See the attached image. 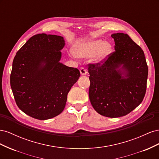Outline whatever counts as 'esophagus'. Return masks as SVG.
I'll return each mask as SVG.
<instances>
[{
  "mask_svg": "<svg viewBox=\"0 0 159 159\" xmlns=\"http://www.w3.org/2000/svg\"><path fill=\"white\" fill-rule=\"evenodd\" d=\"M80 71V73L81 75H85L86 74H87V70H86L85 69V68H84V67H81Z\"/></svg>",
  "mask_w": 159,
  "mask_h": 159,
  "instance_id": "34e87169",
  "label": "esophagus"
}]
</instances>
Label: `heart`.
<instances>
[{
	"label": "heart",
	"mask_w": 159,
	"mask_h": 159,
	"mask_svg": "<svg viewBox=\"0 0 159 159\" xmlns=\"http://www.w3.org/2000/svg\"><path fill=\"white\" fill-rule=\"evenodd\" d=\"M111 51V46L108 42L97 40L77 44L73 48L75 56L80 57H88L97 54L95 61H100L107 56Z\"/></svg>",
	"instance_id": "b5f03b06"
}]
</instances>
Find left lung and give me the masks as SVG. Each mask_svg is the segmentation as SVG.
I'll use <instances>...</instances> for the list:
<instances>
[{
  "instance_id": "left-lung-1",
  "label": "left lung",
  "mask_w": 159,
  "mask_h": 159,
  "mask_svg": "<svg viewBox=\"0 0 159 159\" xmlns=\"http://www.w3.org/2000/svg\"><path fill=\"white\" fill-rule=\"evenodd\" d=\"M115 50L98 63L88 64L89 97L99 114L125 116L143 102L147 89L148 66L144 52L127 34H113ZM127 71L124 79L120 65Z\"/></svg>"
}]
</instances>
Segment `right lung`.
<instances>
[{
  "label": "right lung",
  "instance_id": "obj_1",
  "mask_svg": "<svg viewBox=\"0 0 159 159\" xmlns=\"http://www.w3.org/2000/svg\"><path fill=\"white\" fill-rule=\"evenodd\" d=\"M63 37L39 34L19 50L12 62L11 86L19 109L29 116L46 120L60 114L67 95L79 79L75 68L60 63Z\"/></svg>",
  "mask_w": 159,
  "mask_h": 159
}]
</instances>
